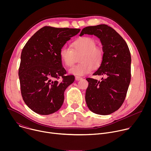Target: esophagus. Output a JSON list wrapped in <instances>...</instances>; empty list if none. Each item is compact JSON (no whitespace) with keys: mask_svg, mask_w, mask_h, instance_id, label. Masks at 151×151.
I'll return each instance as SVG.
<instances>
[{"mask_svg":"<svg viewBox=\"0 0 151 151\" xmlns=\"http://www.w3.org/2000/svg\"><path fill=\"white\" fill-rule=\"evenodd\" d=\"M82 79V77H80V76H75V79L76 81H79V80H81Z\"/></svg>","mask_w":151,"mask_h":151,"instance_id":"obj_1","label":"esophagus"}]
</instances>
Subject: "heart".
Instances as JSON below:
<instances>
[{
    "label": "heart",
    "instance_id": "1",
    "mask_svg": "<svg viewBox=\"0 0 151 151\" xmlns=\"http://www.w3.org/2000/svg\"><path fill=\"white\" fill-rule=\"evenodd\" d=\"M96 41L90 37H82L75 40L72 48L63 47L60 51V56L68 67H71L75 62L76 56L81 54L79 64L69 70L71 74L83 76L90 73L94 68H99L103 61L102 50L96 47Z\"/></svg>",
    "mask_w": 151,
    "mask_h": 151
}]
</instances>
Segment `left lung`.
<instances>
[{"mask_svg": "<svg viewBox=\"0 0 151 151\" xmlns=\"http://www.w3.org/2000/svg\"><path fill=\"white\" fill-rule=\"evenodd\" d=\"M94 35L102 45L103 61L94 75L105 76L101 81L87 78L88 87L85 101L93 112L109 115L122 104L131 80V54L123 38L112 27L106 24L83 28L80 36Z\"/></svg>", "mask_w": 151, "mask_h": 151, "instance_id": "8db88e82", "label": "left lung"}]
</instances>
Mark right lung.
<instances>
[{"instance_id": "right-lung-1", "label": "right lung", "mask_w": 151, "mask_h": 151, "mask_svg": "<svg viewBox=\"0 0 151 151\" xmlns=\"http://www.w3.org/2000/svg\"><path fill=\"white\" fill-rule=\"evenodd\" d=\"M79 29L45 26L27 41L21 55L18 71L23 100L36 114L47 115L58 111L64 101V93L75 81L65 76L60 51ZM63 78L61 82L58 79Z\"/></svg>"}]
</instances>
